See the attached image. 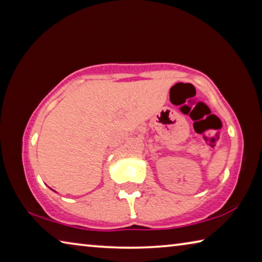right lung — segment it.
<instances>
[{
	"label": "right lung",
	"instance_id": "right-lung-1",
	"mask_svg": "<svg viewBox=\"0 0 262 262\" xmlns=\"http://www.w3.org/2000/svg\"><path fill=\"white\" fill-rule=\"evenodd\" d=\"M51 189H52V188H51ZM52 190H53V189H52ZM54 192H55V190H54Z\"/></svg>",
	"mask_w": 262,
	"mask_h": 262
}]
</instances>
